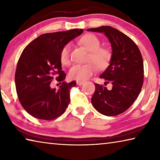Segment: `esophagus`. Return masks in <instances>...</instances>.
<instances>
[{
  "mask_svg": "<svg viewBox=\"0 0 160 160\" xmlns=\"http://www.w3.org/2000/svg\"><path fill=\"white\" fill-rule=\"evenodd\" d=\"M77 85H82L84 83V81H77Z\"/></svg>",
  "mask_w": 160,
  "mask_h": 160,
  "instance_id": "1",
  "label": "esophagus"
}]
</instances>
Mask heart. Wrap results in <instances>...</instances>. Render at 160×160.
<instances>
[{"label":"heart","mask_w":160,"mask_h":160,"mask_svg":"<svg viewBox=\"0 0 160 160\" xmlns=\"http://www.w3.org/2000/svg\"><path fill=\"white\" fill-rule=\"evenodd\" d=\"M79 42L86 49L90 51L88 61L92 62L84 65H75L68 72V78L77 81H85L88 79L97 69L102 70L109 65L112 58V52L108 48L100 47L101 42L93 34H86L80 38ZM60 61L62 65L68 66L70 64V47L69 44L63 46L60 51Z\"/></svg>","instance_id":"obj_1"}]
</instances>
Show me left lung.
Returning <instances> with one entry per match:
<instances>
[{
	"mask_svg": "<svg viewBox=\"0 0 160 160\" xmlns=\"http://www.w3.org/2000/svg\"><path fill=\"white\" fill-rule=\"evenodd\" d=\"M104 33L111 43L112 55L105 71L100 75L106 83L112 84V90L95 83L92 104L102 114H120L133 104L141 91L144 68L141 53L131 38L110 26L88 29Z\"/></svg>",
	"mask_w": 160,
	"mask_h": 160,
	"instance_id": "obj_1",
	"label": "left lung"
}]
</instances>
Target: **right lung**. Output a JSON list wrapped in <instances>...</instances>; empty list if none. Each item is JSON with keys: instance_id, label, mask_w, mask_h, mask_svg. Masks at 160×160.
Instances as JSON below:
<instances>
[{"instance_id": "obj_1", "label": "right lung", "mask_w": 160, "mask_h": 160, "mask_svg": "<svg viewBox=\"0 0 160 160\" xmlns=\"http://www.w3.org/2000/svg\"><path fill=\"white\" fill-rule=\"evenodd\" d=\"M82 32L73 29L42 34L23 50L15 71L16 91L22 106L34 118L51 121L66 112L70 90L76 82L64 81L66 75L62 70L60 51ZM54 79L62 82L58 90L50 88Z\"/></svg>"}]
</instances>
